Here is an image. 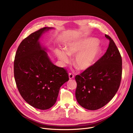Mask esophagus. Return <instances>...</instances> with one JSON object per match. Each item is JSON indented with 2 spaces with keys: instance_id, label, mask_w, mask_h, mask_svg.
Segmentation results:
<instances>
[{
  "instance_id": "34e87169",
  "label": "esophagus",
  "mask_w": 133,
  "mask_h": 133,
  "mask_svg": "<svg viewBox=\"0 0 133 133\" xmlns=\"http://www.w3.org/2000/svg\"><path fill=\"white\" fill-rule=\"evenodd\" d=\"M69 79H72L74 78V75L73 74L71 73H69Z\"/></svg>"
}]
</instances>
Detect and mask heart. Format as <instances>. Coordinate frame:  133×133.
Here are the masks:
<instances>
[{
	"instance_id": "obj_1",
	"label": "heart",
	"mask_w": 133,
	"mask_h": 133,
	"mask_svg": "<svg viewBox=\"0 0 133 133\" xmlns=\"http://www.w3.org/2000/svg\"><path fill=\"white\" fill-rule=\"evenodd\" d=\"M98 40L95 38L74 41L68 44L65 50H58L56 54L62 64L65 65L70 61L69 55L74 56L75 65L80 70H86L91 67L102 52L98 45Z\"/></svg>"
}]
</instances>
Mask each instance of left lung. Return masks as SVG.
Masks as SVG:
<instances>
[{"label": "left lung", "instance_id": "left-lung-1", "mask_svg": "<svg viewBox=\"0 0 133 133\" xmlns=\"http://www.w3.org/2000/svg\"><path fill=\"white\" fill-rule=\"evenodd\" d=\"M109 41L107 50L89 68L76 75L77 83L75 97L80 105L94 110L102 108L115 96L120 85L122 76V58L113 39Z\"/></svg>", "mask_w": 133, "mask_h": 133}]
</instances>
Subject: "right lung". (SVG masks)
<instances>
[{
	"mask_svg": "<svg viewBox=\"0 0 133 133\" xmlns=\"http://www.w3.org/2000/svg\"><path fill=\"white\" fill-rule=\"evenodd\" d=\"M52 27H44L24 39L17 49L14 61V76L24 100L41 110L52 107L61 86L69 80L67 71L54 65L39 39Z\"/></svg>",
	"mask_w": 133,
	"mask_h": 133,
	"instance_id": "add662e5",
	"label": "right lung"
}]
</instances>
